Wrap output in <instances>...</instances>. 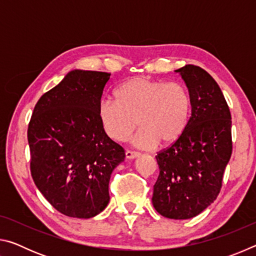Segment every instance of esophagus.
Wrapping results in <instances>:
<instances>
[{"instance_id":"34e87169","label":"esophagus","mask_w":256,"mask_h":256,"mask_svg":"<svg viewBox=\"0 0 256 256\" xmlns=\"http://www.w3.org/2000/svg\"><path fill=\"white\" fill-rule=\"evenodd\" d=\"M125 156H126V158H128V159H134V158L138 157V156H140V154L136 152V151L126 150V151H125Z\"/></svg>"}]
</instances>
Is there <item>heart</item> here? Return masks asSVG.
I'll list each match as a JSON object with an SVG mask.
<instances>
[{
  "instance_id": "heart-1",
  "label": "heart",
  "mask_w": 256,
  "mask_h": 256,
  "mask_svg": "<svg viewBox=\"0 0 256 256\" xmlns=\"http://www.w3.org/2000/svg\"><path fill=\"white\" fill-rule=\"evenodd\" d=\"M116 100L102 99L98 118L112 140L128 141L138 125L134 144L140 148L170 146L178 140L188 124L192 102L180 84L136 76L115 92Z\"/></svg>"
}]
</instances>
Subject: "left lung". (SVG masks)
Returning <instances> with one entry per match:
<instances>
[{"mask_svg": "<svg viewBox=\"0 0 256 256\" xmlns=\"http://www.w3.org/2000/svg\"><path fill=\"white\" fill-rule=\"evenodd\" d=\"M188 86L192 114L178 140L156 156L159 176L152 203L170 219H190L220 193L232 151V115L222 89L200 66L176 70Z\"/></svg>", "mask_w": 256, "mask_h": 256, "instance_id": "left-lung-1", "label": "left lung"}]
</instances>
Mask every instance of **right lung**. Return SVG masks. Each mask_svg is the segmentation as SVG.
<instances>
[{"label": "right lung", "mask_w": 256, "mask_h": 256, "mask_svg": "<svg viewBox=\"0 0 256 256\" xmlns=\"http://www.w3.org/2000/svg\"><path fill=\"white\" fill-rule=\"evenodd\" d=\"M110 73L74 70L45 92L28 125L30 172L60 214L88 219L110 202L112 172L125 152L104 132L98 104Z\"/></svg>", "instance_id": "add662e5"}]
</instances>
